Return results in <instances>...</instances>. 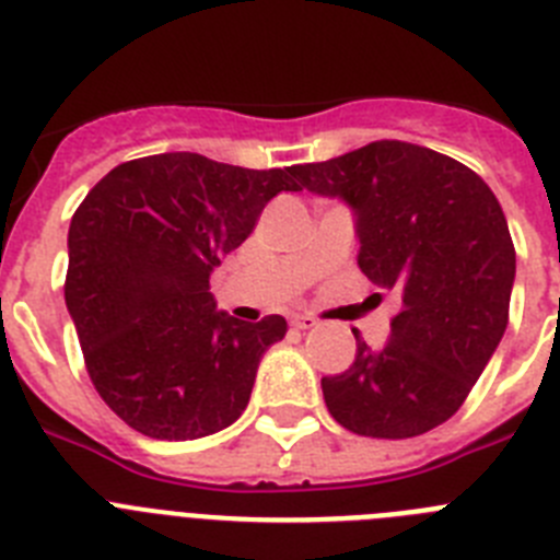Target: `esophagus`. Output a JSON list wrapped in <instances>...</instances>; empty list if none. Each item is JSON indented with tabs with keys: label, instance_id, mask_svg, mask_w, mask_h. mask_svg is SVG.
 <instances>
[{
	"label": "esophagus",
	"instance_id": "obj_1",
	"mask_svg": "<svg viewBox=\"0 0 560 560\" xmlns=\"http://www.w3.org/2000/svg\"><path fill=\"white\" fill-rule=\"evenodd\" d=\"M291 325H294L296 330H311V328H316V319L314 316H308V314H294L291 316Z\"/></svg>",
	"mask_w": 560,
	"mask_h": 560
}]
</instances>
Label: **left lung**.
Masks as SVG:
<instances>
[{"label": "left lung", "instance_id": "8db88e82", "mask_svg": "<svg viewBox=\"0 0 560 560\" xmlns=\"http://www.w3.org/2000/svg\"><path fill=\"white\" fill-rule=\"evenodd\" d=\"M296 190L350 207L359 269L398 291L381 350L323 378L336 423L364 438H415L463 407L508 328L516 252L491 187L452 156L381 140L294 165Z\"/></svg>", "mask_w": 560, "mask_h": 560}]
</instances>
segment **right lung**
Wrapping results in <instances>:
<instances>
[{
	"mask_svg": "<svg viewBox=\"0 0 560 560\" xmlns=\"http://www.w3.org/2000/svg\"><path fill=\"white\" fill-rule=\"evenodd\" d=\"M280 190H296L291 167L156 153L108 171L72 215L63 296L89 378L145 438H207L249 404L285 319L219 311L210 275Z\"/></svg>",
	"mask_w": 560,
	"mask_h": 560,
	"instance_id": "right-lung-1",
	"label": "right lung"
}]
</instances>
